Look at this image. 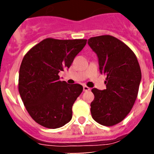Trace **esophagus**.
I'll return each instance as SVG.
<instances>
[{
  "label": "esophagus",
  "mask_w": 154,
  "mask_h": 154,
  "mask_svg": "<svg viewBox=\"0 0 154 154\" xmlns=\"http://www.w3.org/2000/svg\"><path fill=\"white\" fill-rule=\"evenodd\" d=\"M91 91V88H88V86H86V85L83 86V91L87 92V91Z\"/></svg>",
  "instance_id": "1"
}]
</instances>
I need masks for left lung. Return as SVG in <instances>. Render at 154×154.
Returning <instances> with one entry per match:
<instances>
[{
  "instance_id": "1",
  "label": "left lung",
  "mask_w": 154,
  "mask_h": 154,
  "mask_svg": "<svg viewBox=\"0 0 154 154\" xmlns=\"http://www.w3.org/2000/svg\"><path fill=\"white\" fill-rule=\"evenodd\" d=\"M88 43L98 56L100 72L106 76V89H92L95 96L91 103L92 117L100 125L114 126L134 106L141 80L140 67L133 51L115 37H93Z\"/></svg>"
}]
</instances>
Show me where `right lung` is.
I'll use <instances>...</instances> for the list:
<instances>
[{"label": "right lung", "mask_w": 154, "mask_h": 154, "mask_svg": "<svg viewBox=\"0 0 154 154\" xmlns=\"http://www.w3.org/2000/svg\"><path fill=\"white\" fill-rule=\"evenodd\" d=\"M86 39H44L24 55L19 69V94L29 114L46 128H61L72 117L81 85L67 84L59 73L69 68Z\"/></svg>", "instance_id": "right-lung-1"}]
</instances>
